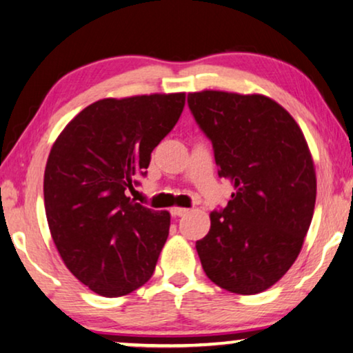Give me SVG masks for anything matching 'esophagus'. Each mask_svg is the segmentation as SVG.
<instances>
[{
  "instance_id": "34e87169",
  "label": "esophagus",
  "mask_w": 353,
  "mask_h": 353,
  "mask_svg": "<svg viewBox=\"0 0 353 353\" xmlns=\"http://www.w3.org/2000/svg\"><path fill=\"white\" fill-rule=\"evenodd\" d=\"M187 212H188V210H185V208H172L171 210V214L174 217H182V216H185Z\"/></svg>"
}]
</instances>
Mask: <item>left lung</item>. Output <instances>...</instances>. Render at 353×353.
I'll return each mask as SVG.
<instances>
[{
	"instance_id": "8db88e82",
	"label": "left lung",
	"mask_w": 353,
	"mask_h": 353,
	"mask_svg": "<svg viewBox=\"0 0 353 353\" xmlns=\"http://www.w3.org/2000/svg\"><path fill=\"white\" fill-rule=\"evenodd\" d=\"M187 102L212 142L219 177L233 185L196 241L203 270L227 291L257 294L290 270L304 245L316 198L309 145L294 118L261 94L201 91Z\"/></svg>"
}]
</instances>
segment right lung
I'll list each match as a JSON object with an SVG mask.
<instances>
[{"label":"right lung","mask_w":353,"mask_h":353,"mask_svg":"<svg viewBox=\"0 0 353 353\" xmlns=\"http://www.w3.org/2000/svg\"><path fill=\"white\" fill-rule=\"evenodd\" d=\"M185 92L102 99L59 134L44 170V210L63 264L103 297L150 280L171 216L126 196L181 117Z\"/></svg>","instance_id":"obj_1"}]
</instances>
